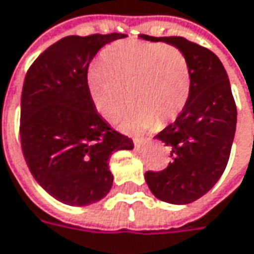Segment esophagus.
<instances>
[{"label":"esophagus","mask_w":254,"mask_h":254,"mask_svg":"<svg viewBox=\"0 0 254 254\" xmlns=\"http://www.w3.org/2000/svg\"><path fill=\"white\" fill-rule=\"evenodd\" d=\"M134 145H135L137 148H145V147L150 145V140H140V138H135V140H134Z\"/></svg>","instance_id":"1"}]
</instances>
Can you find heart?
<instances>
[{"label": "heart", "instance_id": "heart-1", "mask_svg": "<svg viewBox=\"0 0 254 254\" xmlns=\"http://www.w3.org/2000/svg\"><path fill=\"white\" fill-rule=\"evenodd\" d=\"M87 90L106 120H113L128 97L131 103L120 113L117 126L137 134L157 123L172 122L182 113L190 94V66L171 45L122 41L107 46L100 64L89 69Z\"/></svg>", "mask_w": 254, "mask_h": 254}]
</instances>
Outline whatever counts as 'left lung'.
I'll use <instances>...</instances> for the list:
<instances>
[{
    "mask_svg": "<svg viewBox=\"0 0 254 254\" xmlns=\"http://www.w3.org/2000/svg\"><path fill=\"white\" fill-rule=\"evenodd\" d=\"M140 38L175 46L190 66L188 103L175 122L155 135L170 147L172 162L164 171L145 172L155 198L187 205L212 190L229 161L238 117L229 77L212 51L182 36Z\"/></svg>",
    "mask_w": 254,
    "mask_h": 254,
    "instance_id": "left-lung-1",
    "label": "left lung"
}]
</instances>
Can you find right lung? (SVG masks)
<instances>
[{
	"label": "right lung",
	"mask_w": 254,
	"mask_h": 254,
	"mask_svg": "<svg viewBox=\"0 0 254 254\" xmlns=\"http://www.w3.org/2000/svg\"><path fill=\"white\" fill-rule=\"evenodd\" d=\"M124 34L66 36L38 56L21 96V145L36 182L55 199L86 206L112 190L109 158L132 150L93 106L87 69L104 45Z\"/></svg>",
	"instance_id": "right-lung-1"
}]
</instances>
